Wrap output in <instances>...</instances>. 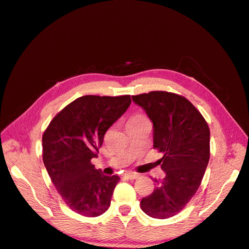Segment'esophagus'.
<instances>
[{"mask_svg":"<svg viewBox=\"0 0 249 249\" xmlns=\"http://www.w3.org/2000/svg\"><path fill=\"white\" fill-rule=\"evenodd\" d=\"M124 177L128 178V179H130V180H134V179H137V178H139V175L135 172H125Z\"/></svg>","mask_w":249,"mask_h":249,"instance_id":"obj_1","label":"esophagus"}]
</instances>
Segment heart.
<instances>
[{"label":"heart","instance_id":"b5f03b06","mask_svg":"<svg viewBox=\"0 0 249 249\" xmlns=\"http://www.w3.org/2000/svg\"><path fill=\"white\" fill-rule=\"evenodd\" d=\"M135 118H140V117H133V118H131V119H135Z\"/></svg>","mask_w":249,"mask_h":249}]
</instances>
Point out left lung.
Instances as JSON below:
<instances>
[{"mask_svg":"<svg viewBox=\"0 0 249 249\" xmlns=\"http://www.w3.org/2000/svg\"><path fill=\"white\" fill-rule=\"evenodd\" d=\"M154 125V148L163 156L157 161L166 173L155 179V190L141 200L147 215L168 219L185 207L197 192L210 157V130L192 103L179 94L152 91L133 95Z\"/></svg>","mask_w":249,"mask_h":249,"instance_id":"left-lung-1","label":"left lung"}]
</instances>
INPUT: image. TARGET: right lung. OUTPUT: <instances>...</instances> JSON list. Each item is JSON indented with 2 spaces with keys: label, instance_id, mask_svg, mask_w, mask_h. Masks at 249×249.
Listing matches in <instances>:
<instances>
[{
  "label": "right lung",
  "instance_id": "add662e5",
  "mask_svg": "<svg viewBox=\"0 0 249 249\" xmlns=\"http://www.w3.org/2000/svg\"><path fill=\"white\" fill-rule=\"evenodd\" d=\"M131 104L130 95H86L60 110L42 137L43 162L65 204L84 217H97L110 206L118 176L92 165L106 131Z\"/></svg>",
  "mask_w": 249,
  "mask_h": 249
}]
</instances>
